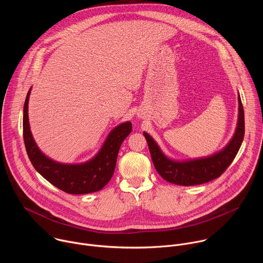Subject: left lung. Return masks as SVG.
I'll use <instances>...</instances> for the list:
<instances>
[{
	"instance_id": "left-lung-1",
	"label": "left lung",
	"mask_w": 263,
	"mask_h": 263,
	"mask_svg": "<svg viewBox=\"0 0 263 263\" xmlns=\"http://www.w3.org/2000/svg\"><path fill=\"white\" fill-rule=\"evenodd\" d=\"M149 153L158 174L167 182L177 185H199L218 178L232 163L242 143L245 135V114L238 93V121L235 133L228 144L217 153L191 160H175L168 158L153 137L143 132Z\"/></svg>"
}]
</instances>
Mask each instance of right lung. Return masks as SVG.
I'll return each mask as SVG.
<instances>
[{
    "mask_svg": "<svg viewBox=\"0 0 263 263\" xmlns=\"http://www.w3.org/2000/svg\"><path fill=\"white\" fill-rule=\"evenodd\" d=\"M30 92L31 88L24 105L23 132L27 154L34 168L67 194L85 195L101 191L115 173L121 144L132 131L131 122H125L112 129L98 154L90 160L77 164L60 163L46 156L32 136L28 117Z\"/></svg>",
    "mask_w": 263,
    "mask_h": 263,
    "instance_id": "right-lung-1",
    "label": "right lung"
}]
</instances>
